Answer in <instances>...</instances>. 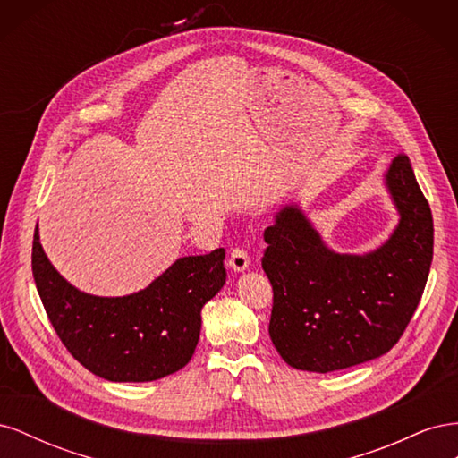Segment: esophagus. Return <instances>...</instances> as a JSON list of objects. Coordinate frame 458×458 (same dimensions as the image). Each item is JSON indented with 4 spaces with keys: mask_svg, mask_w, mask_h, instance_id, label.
Returning a JSON list of instances; mask_svg holds the SVG:
<instances>
[{
    "mask_svg": "<svg viewBox=\"0 0 458 458\" xmlns=\"http://www.w3.org/2000/svg\"><path fill=\"white\" fill-rule=\"evenodd\" d=\"M248 266H250V256L242 248H234L229 256V267L233 271H246Z\"/></svg>",
    "mask_w": 458,
    "mask_h": 458,
    "instance_id": "obj_1",
    "label": "esophagus"
}]
</instances>
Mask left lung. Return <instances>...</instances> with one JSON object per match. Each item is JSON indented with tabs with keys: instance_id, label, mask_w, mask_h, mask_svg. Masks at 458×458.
<instances>
[{
	"instance_id": "1",
	"label": "left lung",
	"mask_w": 458,
	"mask_h": 458,
	"mask_svg": "<svg viewBox=\"0 0 458 458\" xmlns=\"http://www.w3.org/2000/svg\"><path fill=\"white\" fill-rule=\"evenodd\" d=\"M384 183L399 224L369 254H338L293 202L266 229L261 267L273 286L269 336L300 370L332 372L390 352L417 310L434 256V219L407 155Z\"/></svg>"
}]
</instances>
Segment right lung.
Returning a JSON list of instances; mask_svg holds the SVG:
<instances>
[{
    "label": "right lung",
    "mask_w": 458,
    "mask_h": 458,
    "mask_svg": "<svg viewBox=\"0 0 458 458\" xmlns=\"http://www.w3.org/2000/svg\"><path fill=\"white\" fill-rule=\"evenodd\" d=\"M225 250L175 259L128 296L81 293L51 266L34 231L32 273L49 321L78 363L110 382H150L183 369L200 336V311L227 273Z\"/></svg>",
    "instance_id": "add662e5"
}]
</instances>
